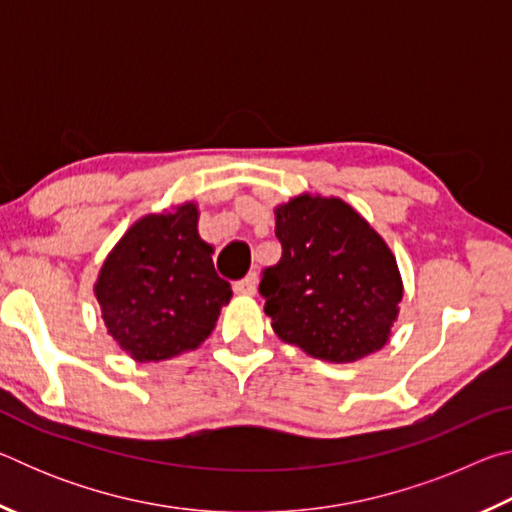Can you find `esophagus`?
Returning <instances> with one entry per match:
<instances>
[{
    "label": "esophagus",
    "instance_id": "esophagus-1",
    "mask_svg": "<svg viewBox=\"0 0 512 512\" xmlns=\"http://www.w3.org/2000/svg\"><path fill=\"white\" fill-rule=\"evenodd\" d=\"M235 291L239 293V296H253V293L257 291V277H255V273H248L246 277H241L239 282H235Z\"/></svg>",
    "mask_w": 512,
    "mask_h": 512
}]
</instances>
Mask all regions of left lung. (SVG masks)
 Instances as JSON below:
<instances>
[{
  "label": "left lung",
  "instance_id": "left-lung-1",
  "mask_svg": "<svg viewBox=\"0 0 512 512\" xmlns=\"http://www.w3.org/2000/svg\"><path fill=\"white\" fill-rule=\"evenodd\" d=\"M280 262L259 280L282 341L348 363L384 348L402 300L391 250L339 198L298 196L275 210Z\"/></svg>",
  "mask_w": 512,
  "mask_h": 512
}]
</instances>
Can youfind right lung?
<instances>
[{
	"label": "right lung",
	"mask_w": 512,
	"mask_h": 512,
	"mask_svg": "<svg viewBox=\"0 0 512 512\" xmlns=\"http://www.w3.org/2000/svg\"><path fill=\"white\" fill-rule=\"evenodd\" d=\"M194 203L137 221L97 280L103 323L137 361H162L201 345L232 289L198 237Z\"/></svg>",
	"instance_id": "right-lung-1"
}]
</instances>
